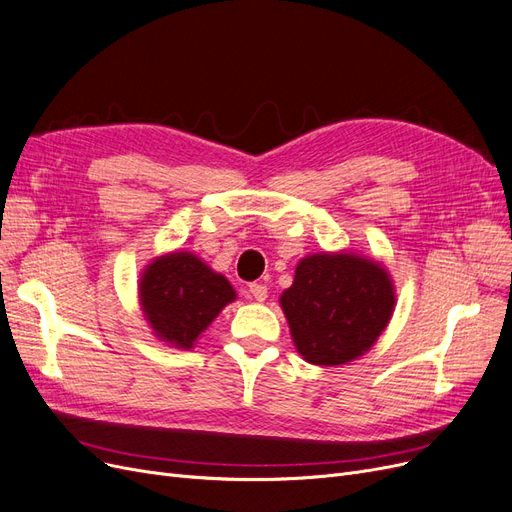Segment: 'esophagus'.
Returning <instances> with one entry per match:
<instances>
[{"label": "esophagus", "mask_w": 512, "mask_h": 512, "mask_svg": "<svg viewBox=\"0 0 512 512\" xmlns=\"http://www.w3.org/2000/svg\"><path fill=\"white\" fill-rule=\"evenodd\" d=\"M267 294H269V290L265 284H250V288H247V297H250L252 301H258V303L267 301Z\"/></svg>", "instance_id": "1"}]
</instances>
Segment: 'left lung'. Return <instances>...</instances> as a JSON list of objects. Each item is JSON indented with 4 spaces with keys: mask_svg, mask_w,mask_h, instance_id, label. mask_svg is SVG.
Listing matches in <instances>:
<instances>
[{
    "mask_svg": "<svg viewBox=\"0 0 512 512\" xmlns=\"http://www.w3.org/2000/svg\"><path fill=\"white\" fill-rule=\"evenodd\" d=\"M397 294L382 262L352 250L299 260L280 297L297 352L307 363L335 367L363 356L389 327Z\"/></svg>",
    "mask_w": 512,
    "mask_h": 512,
    "instance_id": "obj_1",
    "label": "left lung"
}]
</instances>
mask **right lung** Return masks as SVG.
<instances>
[{"instance_id": "obj_1", "label": "right lung", "mask_w": 512, "mask_h": 512, "mask_svg": "<svg viewBox=\"0 0 512 512\" xmlns=\"http://www.w3.org/2000/svg\"><path fill=\"white\" fill-rule=\"evenodd\" d=\"M237 299L226 277L203 258L175 250L153 258L138 280V303L160 342L190 350L222 309Z\"/></svg>"}]
</instances>
